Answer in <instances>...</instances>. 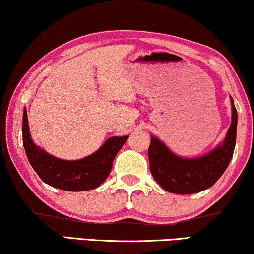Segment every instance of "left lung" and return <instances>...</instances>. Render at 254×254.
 <instances>
[{"instance_id": "left-lung-1", "label": "left lung", "mask_w": 254, "mask_h": 254, "mask_svg": "<svg viewBox=\"0 0 254 254\" xmlns=\"http://www.w3.org/2000/svg\"><path fill=\"white\" fill-rule=\"evenodd\" d=\"M233 105V120L223 144L197 159H184L171 153L155 137L148 147L149 170L164 190L177 194H192L216 183L233 158L237 133V110Z\"/></svg>"}]
</instances>
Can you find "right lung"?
<instances>
[{
    "instance_id": "right-lung-1",
    "label": "right lung",
    "mask_w": 254,
    "mask_h": 254,
    "mask_svg": "<svg viewBox=\"0 0 254 254\" xmlns=\"http://www.w3.org/2000/svg\"><path fill=\"white\" fill-rule=\"evenodd\" d=\"M23 145L35 173L45 183L66 191H87L102 184L113 167V161L128 135L112 137L99 151L77 161H65L49 155L35 146L28 131L27 113L23 114Z\"/></svg>"
}]
</instances>
